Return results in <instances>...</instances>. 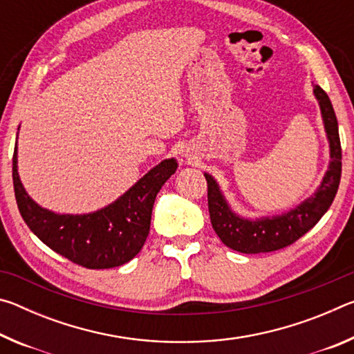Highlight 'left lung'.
I'll return each instance as SVG.
<instances>
[{
  "mask_svg": "<svg viewBox=\"0 0 354 354\" xmlns=\"http://www.w3.org/2000/svg\"><path fill=\"white\" fill-rule=\"evenodd\" d=\"M319 101L323 124L329 142V167L314 195L289 212L273 217L243 218L227 205L215 179L205 173L207 181V206L214 231L231 250L245 254L270 253L289 247L317 225L334 201L342 175V148H340L337 118L331 100L320 86L314 87Z\"/></svg>",
  "mask_w": 354,
  "mask_h": 354,
  "instance_id": "obj_1",
  "label": "left lung"
}]
</instances>
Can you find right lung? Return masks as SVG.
<instances>
[{
  "label": "right lung",
  "instance_id": "1",
  "mask_svg": "<svg viewBox=\"0 0 354 354\" xmlns=\"http://www.w3.org/2000/svg\"><path fill=\"white\" fill-rule=\"evenodd\" d=\"M15 200L23 220L46 247L86 268H112L129 262L145 243L156 195L173 173L176 159H165L133 187L91 214H56L26 194L17 170V143L12 159Z\"/></svg>",
  "mask_w": 354,
  "mask_h": 354
}]
</instances>
